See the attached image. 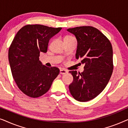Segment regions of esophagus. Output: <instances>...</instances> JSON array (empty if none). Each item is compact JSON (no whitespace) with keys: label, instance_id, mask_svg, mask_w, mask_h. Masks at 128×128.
Segmentation results:
<instances>
[{"label":"esophagus","instance_id":"34e87169","mask_svg":"<svg viewBox=\"0 0 128 128\" xmlns=\"http://www.w3.org/2000/svg\"><path fill=\"white\" fill-rule=\"evenodd\" d=\"M68 73V71L66 70V69H62L60 70V74H65Z\"/></svg>","mask_w":128,"mask_h":128}]
</instances>
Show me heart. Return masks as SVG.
I'll use <instances>...</instances> for the list:
<instances>
[{
  "label": "heart",
  "instance_id": "1",
  "mask_svg": "<svg viewBox=\"0 0 128 128\" xmlns=\"http://www.w3.org/2000/svg\"><path fill=\"white\" fill-rule=\"evenodd\" d=\"M66 37H72V36H66Z\"/></svg>",
  "mask_w": 128,
  "mask_h": 128
}]
</instances>
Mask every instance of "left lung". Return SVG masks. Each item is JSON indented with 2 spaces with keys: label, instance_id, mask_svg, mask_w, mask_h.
Here are the masks:
<instances>
[{
  "label": "left lung",
  "instance_id": "obj_1",
  "mask_svg": "<svg viewBox=\"0 0 128 128\" xmlns=\"http://www.w3.org/2000/svg\"><path fill=\"white\" fill-rule=\"evenodd\" d=\"M67 30L78 41L76 58L84 64L83 72L70 71L73 81L70 92L75 100L86 102L99 95L107 85L114 69L112 47L110 40L92 26H81Z\"/></svg>",
  "mask_w": 128,
  "mask_h": 128
}]
</instances>
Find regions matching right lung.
Instances as JSON below:
<instances>
[{
    "instance_id": "add662e5",
    "label": "right lung",
    "mask_w": 128,
    "mask_h": 128,
    "mask_svg": "<svg viewBox=\"0 0 128 128\" xmlns=\"http://www.w3.org/2000/svg\"><path fill=\"white\" fill-rule=\"evenodd\" d=\"M62 28L28 24L16 35L8 50L12 76L18 88L28 97L37 98L50 90L59 73L56 67L42 65L40 52L46 53L50 38Z\"/></svg>"
}]
</instances>
